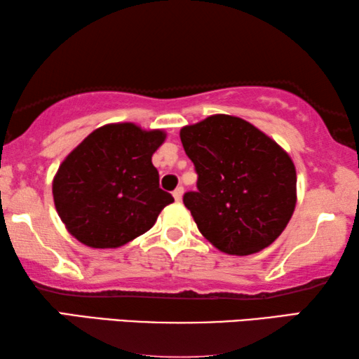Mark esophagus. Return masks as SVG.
I'll list each match as a JSON object with an SVG mask.
<instances>
[{"mask_svg": "<svg viewBox=\"0 0 359 359\" xmlns=\"http://www.w3.org/2000/svg\"><path fill=\"white\" fill-rule=\"evenodd\" d=\"M172 196H174L175 201H182V196H184V187H177V189L174 190Z\"/></svg>", "mask_w": 359, "mask_h": 359, "instance_id": "esophagus-1", "label": "esophagus"}]
</instances>
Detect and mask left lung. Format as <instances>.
I'll return each mask as SVG.
<instances>
[{"label": "left lung", "instance_id": "1", "mask_svg": "<svg viewBox=\"0 0 359 359\" xmlns=\"http://www.w3.org/2000/svg\"><path fill=\"white\" fill-rule=\"evenodd\" d=\"M198 174L184 195L198 230L219 251L259 252L286 229L297 203L291 156L251 123L212 115L180 129Z\"/></svg>", "mask_w": 359, "mask_h": 359}]
</instances>
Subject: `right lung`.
Returning <instances> with one entry per match:
<instances>
[{
	"label": "right lung",
	"mask_w": 359,
	"mask_h": 359,
	"mask_svg": "<svg viewBox=\"0 0 359 359\" xmlns=\"http://www.w3.org/2000/svg\"><path fill=\"white\" fill-rule=\"evenodd\" d=\"M164 139L161 129L105 124L62 161L53 195L72 236L89 248H119L155 225L159 212L174 201L159 189L151 163Z\"/></svg>",
	"instance_id": "obj_1"
}]
</instances>
